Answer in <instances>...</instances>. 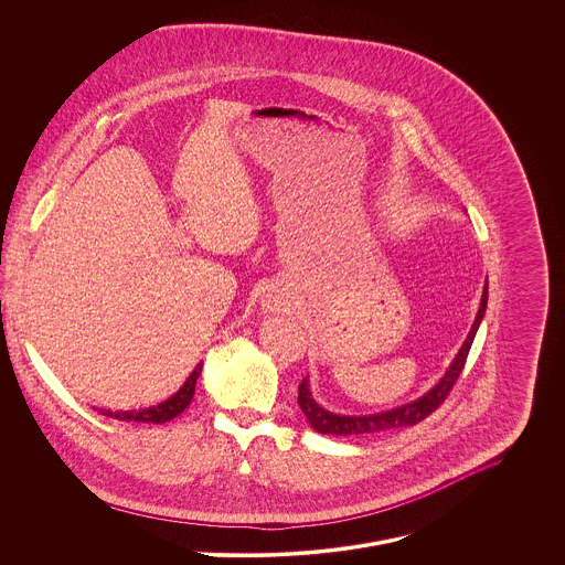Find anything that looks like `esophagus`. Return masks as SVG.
<instances>
[{"label": "esophagus", "instance_id": "esophagus-1", "mask_svg": "<svg viewBox=\"0 0 565 565\" xmlns=\"http://www.w3.org/2000/svg\"><path fill=\"white\" fill-rule=\"evenodd\" d=\"M263 308L267 312H285L287 308L291 307V298L287 296V291L282 289H269L265 296H263Z\"/></svg>", "mask_w": 565, "mask_h": 565}]
</instances>
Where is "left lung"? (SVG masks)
Masks as SVG:
<instances>
[{
	"instance_id": "left-lung-1",
	"label": "left lung",
	"mask_w": 565,
	"mask_h": 565,
	"mask_svg": "<svg viewBox=\"0 0 565 565\" xmlns=\"http://www.w3.org/2000/svg\"><path fill=\"white\" fill-rule=\"evenodd\" d=\"M486 307H488V280L483 285L481 302H479L477 317L470 326V332L463 339L462 348L458 350L456 359L449 364L445 375L427 393H423L420 397L406 402L402 406H395V408H388V411L364 412V414H343V412L328 411V408H323L321 404L315 402L307 375L302 380L300 388H298V404H300V411L305 412L310 427L317 434H326V436H373V434H380V431L412 427V425L420 423L425 416H429L447 399L449 391L454 388L456 380L460 377L463 362H466L470 345L475 341V334H477V330L481 326V319L486 315Z\"/></svg>"
}]
</instances>
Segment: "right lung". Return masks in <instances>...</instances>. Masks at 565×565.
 <instances>
[{"label":"right lung","mask_w":565,"mask_h":565,"mask_svg":"<svg viewBox=\"0 0 565 565\" xmlns=\"http://www.w3.org/2000/svg\"><path fill=\"white\" fill-rule=\"evenodd\" d=\"M203 371V362H199L194 366V371L190 373V377L183 382V386L172 395L168 397L166 402L157 404V406H149V408H140V411H99L105 416H114L118 420H134V423H154V425H161L174 416H179L181 412L185 411L194 397V391H196V380Z\"/></svg>","instance_id":"1"}]
</instances>
